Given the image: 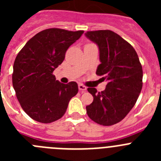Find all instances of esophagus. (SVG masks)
<instances>
[{"instance_id": "esophagus-1", "label": "esophagus", "mask_w": 161, "mask_h": 161, "mask_svg": "<svg viewBox=\"0 0 161 161\" xmlns=\"http://www.w3.org/2000/svg\"><path fill=\"white\" fill-rule=\"evenodd\" d=\"M78 88H79V90L81 92V93H85V91L87 90V88L85 87V85H81V84H79V85H78Z\"/></svg>"}]
</instances>
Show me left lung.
Segmentation results:
<instances>
[{
  "mask_svg": "<svg viewBox=\"0 0 161 161\" xmlns=\"http://www.w3.org/2000/svg\"><path fill=\"white\" fill-rule=\"evenodd\" d=\"M85 35L99 47L101 64L96 74L108 81L102 92L88 88L93 101L86 112L97 124L112 126L126 117L139 97L143 87L142 65L133 47L114 31H87Z\"/></svg>",
  "mask_w": 161,
  "mask_h": 161,
  "instance_id": "obj_1",
  "label": "left lung"
}]
</instances>
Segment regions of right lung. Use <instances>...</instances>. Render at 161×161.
I'll use <instances>...</instances> for the list:
<instances>
[{
	"instance_id": "add662e5",
	"label": "right lung",
	"mask_w": 161,
	"mask_h": 161,
	"mask_svg": "<svg viewBox=\"0 0 161 161\" xmlns=\"http://www.w3.org/2000/svg\"><path fill=\"white\" fill-rule=\"evenodd\" d=\"M84 31L50 28L38 32L18 52L14 64L13 86L24 111L34 120L50 123L64 116L78 93L76 82L62 84L53 72L67 50Z\"/></svg>"
}]
</instances>
